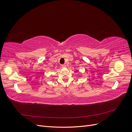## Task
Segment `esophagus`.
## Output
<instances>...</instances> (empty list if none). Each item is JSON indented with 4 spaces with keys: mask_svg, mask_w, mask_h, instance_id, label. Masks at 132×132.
Instances as JSON below:
<instances>
[{
    "mask_svg": "<svg viewBox=\"0 0 132 132\" xmlns=\"http://www.w3.org/2000/svg\"><path fill=\"white\" fill-rule=\"evenodd\" d=\"M65 67H66V65L65 64L62 65V68H65Z\"/></svg>",
    "mask_w": 132,
    "mask_h": 132,
    "instance_id": "esophagus-1",
    "label": "esophagus"
}]
</instances>
